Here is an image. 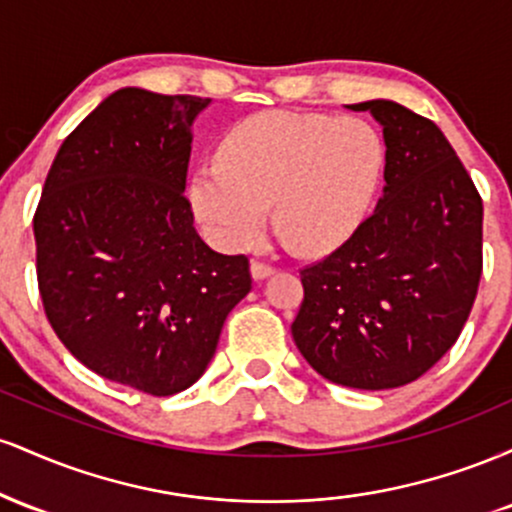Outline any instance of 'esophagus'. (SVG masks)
<instances>
[{"mask_svg": "<svg viewBox=\"0 0 512 512\" xmlns=\"http://www.w3.org/2000/svg\"><path fill=\"white\" fill-rule=\"evenodd\" d=\"M250 272H252V279H267V276L274 274V267L272 264H264V262H252L250 264Z\"/></svg>", "mask_w": 512, "mask_h": 512, "instance_id": "1", "label": "esophagus"}]
</instances>
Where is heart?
Instances as JSON below:
<instances>
[{
  "label": "heart",
  "mask_w": 512,
  "mask_h": 512,
  "mask_svg": "<svg viewBox=\"0 0 512 512\" xmlns=\"http://www.w3.org/2000/svg\"><path fill=\"white\" fill-rule=\"evenodd\" d=\"M383 170V137L361 117L267 110L228 129L219 163L192 173L190 202L223 250L255 245L274 204L281 238L325 255L358 231Z\"/></svg>",
  "instance_id": "obj_1"
}]
</instances>
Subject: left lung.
Masks as SVG:
<instances>
[{"instance_id":"8db88e82","label":"left lung","mask_w":512,"mask_h":512,"mask_svg":"<svg viewBox=\"0 0 512 512\" xmlns=\"http://www.w3.org/2000/svg\"><path fill=\"white\" fill-rule=\"evenodd\" d=\"M349 108L383 125L385 195L344 245L301 269L291 334L322 378L390 390L460 337L481 279L484 207L436 122L395 101Z\"/></svg>"}]
</instances>
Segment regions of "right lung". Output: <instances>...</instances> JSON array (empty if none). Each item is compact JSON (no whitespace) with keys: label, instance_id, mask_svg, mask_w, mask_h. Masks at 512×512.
Instances as JSON below:
<instances>
[{"label":"right lung","instance_id":"1","mask_svg":"<svg viewBox=\"0 0 512 512\" xmlns=\"http://www.w3.org/2000/svg\"><path fill=\"white\" fill-rule=\"evenodd\" d=\"M209 98L120 88L64 139L33 216L45 315L105 380L154 397L207 370L252 289L245 255L214 252L182 195Z\"/></svg>","mask_w":512,"mask_h":512}]
</instances>
